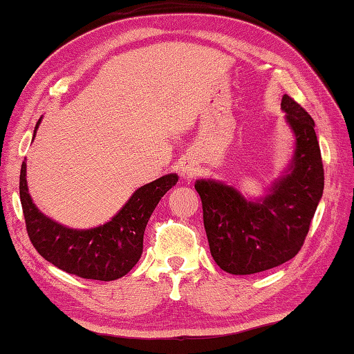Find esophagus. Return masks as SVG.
I'll list each match as a JSON object with an SVG mask.
<instances>
[{"instance_id":"34e87169","label":"esophagus","mask_w":354,"mask_h":354,"mask_svg":"<svg viewBox=\"0 0 354 354\" xmlns=\"http://www.w3.org/2000/svg\"><path fill=\"white\" fill-rule=\"evenodd\" d=\"M179 171H181V175L185 178H192L194 175V167L192 164H183L181 167H179Z\"/></svg>"}]
</instances>
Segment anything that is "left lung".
Here are the masks:
<instances>
[{"instance_id":"8db88e82","label":"left lung","mask_w":354,"mask_h":354,"mask_svg":"<svg viewBox=\"0 0 354 354\" xmlns=\"http://www.w3.org/2000/svg\"><path fill=\"white\" fill-rule=\"evenodd\" d=\"M281 109L295 133V155L266 198L250 202L236 189L212 179L194 184L202 201L209 252L228 274H257L295 257L324 190L313 118L288 94L283 95Z\"/></svg>"}]
</instances>
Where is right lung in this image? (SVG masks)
<instances>
[{
	"label": "right lung",
	"instance_id": "1",
	"mask_svg": "<svg viewBox=\"0 0 354 354\" xmlns=\"http://www.w3.org/2000/svg\"><path fill=\"white\" fill-rule=\"evenodd\" d=\"M26 169V162H22L19 198L27 234L35 250L65 272L99 281L122 278L137 265L150 216L164 194L178 183L175 173L165 175L140 187L108 223L91 230H71L45 217L36 208L28 194Z\"/></svg>",
	"mask_w": 354,
	"mask_h": 354
}]
</instances>
